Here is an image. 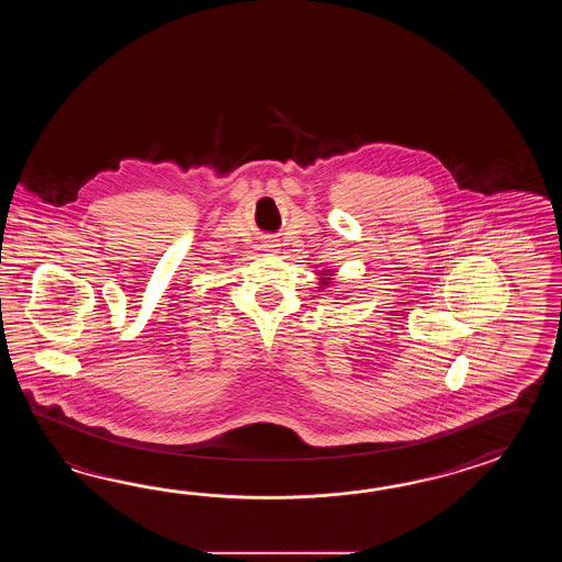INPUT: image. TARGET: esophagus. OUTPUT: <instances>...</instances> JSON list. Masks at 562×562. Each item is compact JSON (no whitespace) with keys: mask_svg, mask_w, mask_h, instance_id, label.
<instances>
[{"mask_svg":"<svg viewBox=\"0 0 562 562\" xmlns=\"http://www.w3.org/2000/svg\"><path fill=\"white\" fill-rule=\"evenodd\" d=\"M265 247H267V249H265V251L277 252L276 251L277 245H273V243H267V245H265Z\"/></svg>","mask_w":562,"mask_h":562,"instance_id":"obj_1","label":"esophagus"}]
</instances>
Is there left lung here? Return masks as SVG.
<instances>
[{
	"mask_svg": "<svg viewBox=\"0 0 562 562\" xmlns=\"http://www.w3.org/2000/svg\"><path fill=\"white\" fill-rule=\"evenodd\" d=\"M319 276H322V279H319V283H322V286H327L329 285V283H331V277H334V271H329V269H327V271H322Z\"/></svg>",
	"mask_w": 562,
	"mask_h": 562,
	"instance_id": "obj_1",
	"label": "left lung"
}]
</instances>
